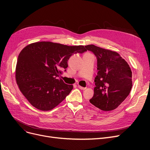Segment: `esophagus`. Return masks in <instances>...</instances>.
<instances>
[{"instance_id":"esophagus-1","label":"esophagus","mask_w":150,"mask_h":150,"mask_svg":"<svg viewBox=\"0 0 150 150\" xmlns=\"http://www.w3.org/2000/svg\"><path fill=\"white\" fill-rule=\"evenodd\" d=\"M78 87L80 89H82V90H85L86 89V88H84V87H82V86H81L79 85L78 86Z\"/></svg>"}]
</instances>
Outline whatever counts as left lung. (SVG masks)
<instances>
[{
  "instance_id": "1",
  "label": "left lung",
  "mask_w": 150,
  "mask_h": 150,
  "mask_svg": "<svg viewBox=\"0 0 150 150\" xmlns=\"http://www.w3.org/2000/svg\"><path fill=\"white\" fill-rule=\"evenodd\" d=\"M97 59L98 72L94 78L96 87L89 102L103 111L117 108L128 96L132 88V72L118 53L94 45L84 46Z\"/></svg>"
}]
</instances>
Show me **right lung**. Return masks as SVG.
I'll return each instance as SVG.
<instances>
[{
	"mask_svg": "<svg viewBox=\"0 0 150 150\" xmlns=\"http://www.w3.org/2000/svg\"><path fill=\"white\" fill-rule=\"evenodd\" d=\"M86 51L83 46H69L51 42H38L25 47L18 56L16 78L28 101L41 111L51 110L73 88L59 78L73 54ZM66 71V69H65Z\"/></svg>",
	"mask_w": 150,
	"mask_h": 150,
	"instance_id": "1",
	"label": "right lung"
}]
</instances>
